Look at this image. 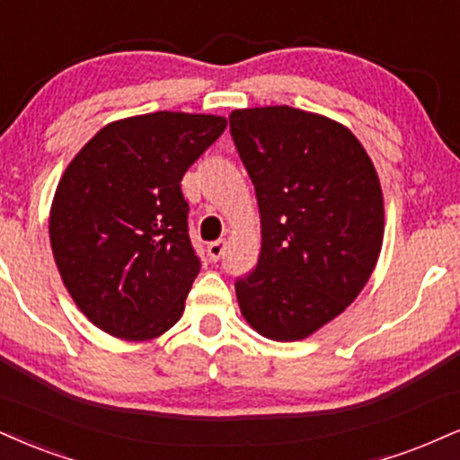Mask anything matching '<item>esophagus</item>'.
I'll list each match as a JSON object with an SVG mask.
<instances>
[{"label":"esophagus","mask_w":460,"mask_h":460,"mask_svg":"<svg viewBox=\"0 0 460 460\" xmlns=\"http://www.w3.org/2000/svg\"><path fill=\"white\" fill-rule=\"evenodd\" d=\"M225 248H226L225 240H216V242H212V244H208L209 261H218V259L225 254Z\"/></svg>","instance_id":"34e87169"}]
</instances>
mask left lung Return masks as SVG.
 <instances>
[{
    "label": "left lung",
    "instance_id": "8db88e82",
    "mask_svg": "<svg viewBox=\"0 0 460 460\" xmlns=\"http://www.w3.org/2000/svg\"><path fill=\"white\" fill-rule=\"evenodd\" d=\"M261 218V252L235 283L240 311L270 341L308 339L368 283L384 244V192L356 135L325 115L276 107L229 115Z\"/></svg>",
    "mask_w": 460,
    "mask_h": 460
}]
</instances>
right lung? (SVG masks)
Masks as SVG:
<instances>
[{"instance_id": "obj_1", "label": "right lung", "mask_w": 460, "mask_h": 460, "mask_svg": "<svg viewBox=\"0 0 460 460\" xmlns=\"http://www.w3.org/2000/svg\"><path fill=\"white\" fill-rule=\"evenodd\" d=\"M225 128L220 115H132L98 130L70 160L49 237L64 287L96 328L141 342L180 321L201 270L180 181Z\"/></svg>"}]
</instances>
